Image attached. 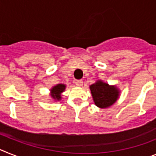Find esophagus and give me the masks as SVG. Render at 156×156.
I'll return each mask as SVG.
<instances>
[{"label": "esophagus", "mask_w": 156, "mask_h": 156, "mask_svg": "<svg viewBox=\"0 0 156 156\" xmlns=\"http://www.w3.org/2000/svg\"><path fill=\"white\" fill-rule=\"evenodd\" d=\"M75 84H76L77 86L81 87V86H82V85H83V81H82V80H77V81H75Z\"/></svg>", "instance_id": "obj_1"}]
</instances>
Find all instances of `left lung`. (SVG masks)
<instances>
[{
	"label": "left lung",
	"instance_id": "obj_1",
	"mask_svg": "<svg viewBox=\"0 0 156 156\" xmlns=\"http://www.w3.org/2000/svg\"><path fill=\"white\" fill-rule=\"evenodd\" d=\"M95 105L100 108H108L112 106L120 96V90L115 86H111L102 80H97L89 86Z\"/></svg>",
	"mask_w": 156,
	"mask_h": 156
}]
</instances>
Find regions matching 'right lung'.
I'll list each match as a JSON object with an SVG mask.
<instances>
[{
	"label": "right lung",
	"instance_id": "obj_1",
	"mask_svg": "<svg viewBox=\"0 0 156 156\" xmlns=\"http://www.w3.org/2000/svg\"><path fill=\"white\" fill-rule=\"evenodd\" d=\"M65 84H57L50 89L49 96L55 101H60L62 99V93L66 89Z\"/></svg>",
	"mask_w": 156,
	"mask_h": 156
}]
</instances>
